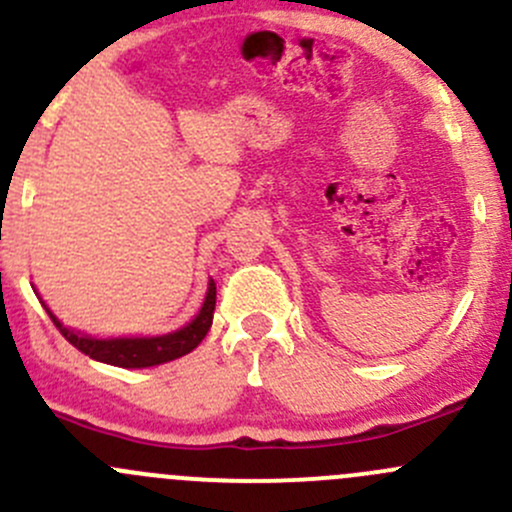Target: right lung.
I'll list each match as a JSON object with an SVG mask.
<instances>
[{
    "label": "right lung",
    "instance_id": "right-lung-1",
    "mask_svg": "<svg viewBox=\"0 0 512 512\" xmlns=\"http://www.w3.org/2000/svg\"><path fill=\"white\" fill-rule=\"evenodd\" d=\"M213 309H215V282L210 280L208 294H205V302L200 307V314L188 324V327L178 329L173 334H163V337H151V339H94L84 337V334L74 332V329H66L54 314L49 312L51 322L56 324L64 339L69 344H74L79 352H84L91 359L103 361V364L111 366H123V369H143V366H156L165 364V361L180 359V356L190 354L200 342L205 339V334L210 332V324H213Z\"/></svg>",
    "mask_w": 512,
    "mask_h": 512
}]
</instances>
